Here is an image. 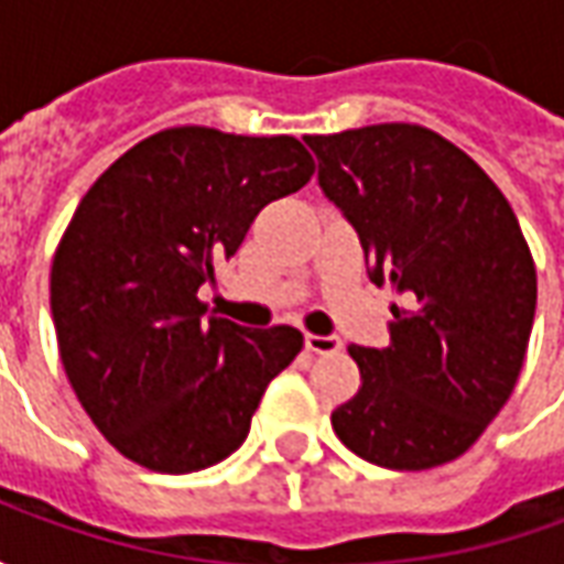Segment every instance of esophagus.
<instances>
[{
  "instance_id": "34e87169",
  "label": "esophagus",
  "mask_w": 564,
  "mask_h": 564,
  "mask_svg": "<svg viewBox=\"0 0 564 564\" xmlns=\"http://www.w3.org/2000/svg\"><path fill=\"white\" fill-rule=\"evenodd\" d=\"M305 347L317 356H332L341 350V338L338 335H305Z\"/></svg>"
}]
</instances>
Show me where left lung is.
<instances>
[{
    "instance_id": "8db88e82",
    "label": "left lung",
    "mask_w": 564,
    "mask_h": 564,
    "mask_svg": "<svg viewBox=\"0 0 564 564\" xmlns=\"http://www.w3.org/2000/svg\"><path fill=\"white\" fill-rule=\"evenodd\" d=\"M305 144L371 283L402 295L387 347H347L362 387L332 411V429L380 468L453 462L505 408L532 335L538 278L517 214L468 153L425 127L378 123Z\"/></svg>"
}]
</instances>
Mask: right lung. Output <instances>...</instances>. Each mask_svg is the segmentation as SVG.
<instances>
[{
  "instance_id": "right-lung-1",
  "label": "right lung",
  "mask_w": 564,
  "mask_h": 564,
  "mask_svg": "<svg viewBox=\"0 0 564 564\" xmlns=\"http://www.w3.org/2000/svg\"><path fill=\"white\" fill-rule=\"evenodd\" d=\"M314 160L293 135L174 127L127 150L80 198L51 265V314L72 390L96 429L150 471L189 474L245 444L293 326L245 329L198 286Z\"/></svg>"
}]
</instances>
